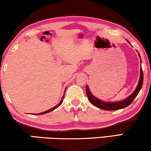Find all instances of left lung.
I'll return each instance as SVG.
<instances>
[{"label": "left lung", "instance_id": "8db88e82", "mask_svg": "<svg viewBox=\"0 0 151 151\" xmlns=\"http://www.w3.org/2000/svg\"><path fill=\"white\" fill-rule=\"evenodd\" d=\"M140 57V56H139ZM143 71H142V67L140 68V77L139 81L137 85L136 89L129 96L127 99H126L124 101H120V102H115V103H107V102H103L100 101L99 99H96V97H94L93 95L91 94L89 90L88 86H86V94L88 96L89 101L92 103L94 106H96V107L99 108V109L106 110V111H114V110H118L120 109H122V108L127 107V106H129L130 104L132 103L133 100L135 99V98L137 96L139 90H141L142 84H143Z\"/></svg>", "mask_w": 151, "mask_h": 151}]
</instances>
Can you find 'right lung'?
Wrapping results in <instances>:
<instances>
[{
	"label": "right lung",
	"instance_id": "add662e5",
	"mask_svg": "<svg viewBox=\"0 0 151 151\" xmlns=\"http://www.w3.org/2000/svg\"><path fill=\"white\" fill-rule=\"evenodd\" d=\"M64 93H65V92H64ZM64 95H65V94H63V97H62V99H61V101H60V103H59L58 104V105L55 106V107H54L53 108H52V109H48V110H47V111H44V112H42V113H40V114H37L38 115H42V114H45L49 113V112L52 111H53L54 109H56V108L58 107L60 105H61V103H62V102H63V98H64Z\"/></svg>",
	"mask_w": 151,
	"mask_h": 151
}]
</instances>
